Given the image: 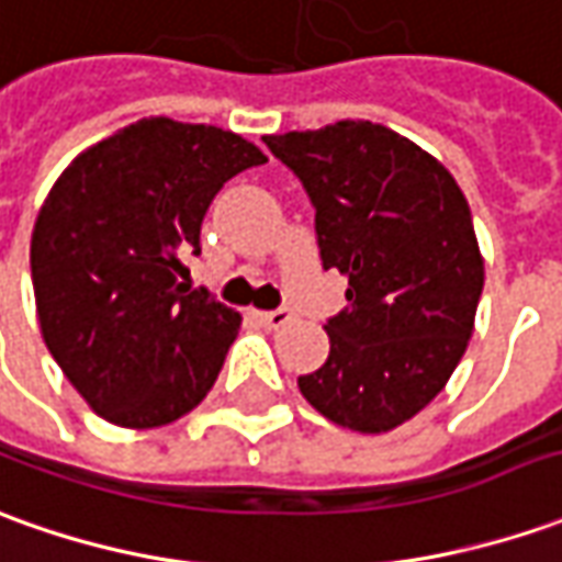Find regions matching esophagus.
<instances>
[{"label":"esophagus","instance_id":"34e87169","mask_svg":"<svg viewBox=\"0 0 562 562\" xmlns=\"http://www.w3.org/2000/svg\"><path fill=\"white\" fill-rule=\"evenodd\" d=\"M261 316V323H265L267 329H280V326H285V323H292V307H277V311H265L258 313Z\"/></svg>","mask_w":562,"mask_h":562}]
</instances>
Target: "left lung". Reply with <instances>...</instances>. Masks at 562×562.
Wrapping results in <instances>:
<instances>
[{
    "instance_id": "1",
    "label": "left lung",
    "mask_w": 562,
    "mask_h": 562,
    "mask_svg": "<svg viewBox=\"0 0 562 562\" xmlns=\"http://www.w3.org/2000/svg\"><path fill=\"white\" fill-rule=\"evenodd\" d=\"M265 144L311 196L323 267L347 277L329 360L297 387L335 425L393 430L446 387L471 341L483 258L468 200L430 153L375 122Z\"/></svg>"
}]
</instances>
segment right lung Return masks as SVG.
<instances>
[{
	"mask_svg": "<svg viewBox=\"0 0 562 562\" xmlns=\"http://www.w3.org/2000/svg\"><path fill=\"white\" fill-rule=\"evenodd\" d=\"M267 156L246 137L166 116L79 153L45 196L30 243L42 338L110 425L159 427L212 391L243 316L190 289L202 217Z\"/></svg>",
	"mask_w": 562,
	"mask_h": 562,
	"instance_id": "1",
	"label": "right lung"
}]
</instances>
